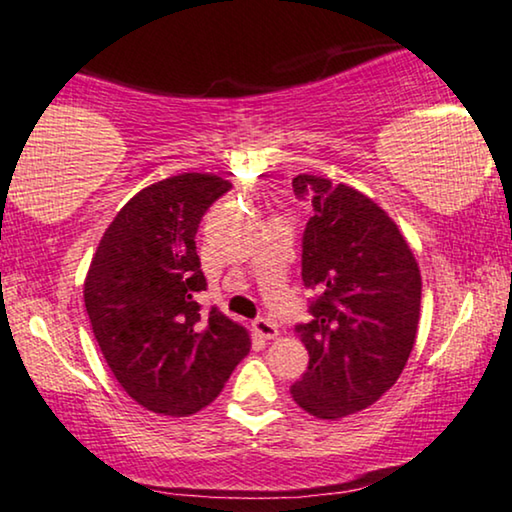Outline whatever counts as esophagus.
<instances>
[{
	"label": "esophagus",
	"mask_w": 512,
	"mask_h": 512,
	"mask_svg": "<svg viewBox=\"0 0 512 512\" xmlns=\"http://www.w3.org/2000/svg\"><path fill=\"white\" fill-rule=\"evenodd\" d=\"M252 330H255V335L262 337V339H276L278 337L276 323H271V320H267V318H257L255 323H252Z\"/></svg>",
	"instance_id": "34e87169"
}]
</instances>
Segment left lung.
<instances>
[{"instance_id":"left-lung-1","label":"left lung","mask_w":512,"mask_h":512,"mask_svg":"<svg viewBox=\"0 0 512 512\" xmlns=\"http://www.w3.org/2000/svg\"><path fill=\"white\" fill-rule=\"evenodd\" d=\"M292 187L313 206L304 285L323 295L309 323L295 327L309 367L290 393L313 417L342 419L377 403L405 370L419 330V264L398 224L367 194L311 173Z\"/></svg>"}]
</instances>
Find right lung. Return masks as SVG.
<instances>
[{"label": "right lung", "instance_id": "right-lung-1", "mask_svg": "<svg viewBox=\"0 0 512 512\" xmlns=\"http://www.w3.org/2000/svg\"><path fill=\"white\" fill-rule=\"evenodd\" d=\"M231 182L180 173L140 189L102 234L84 281V304L109 370L135 403L189 417L213 403L250 353V332L196 292L206 276L196 229Z\"/></svg>", "mask_w": 512, "mask_h": 512}]
</instances>
